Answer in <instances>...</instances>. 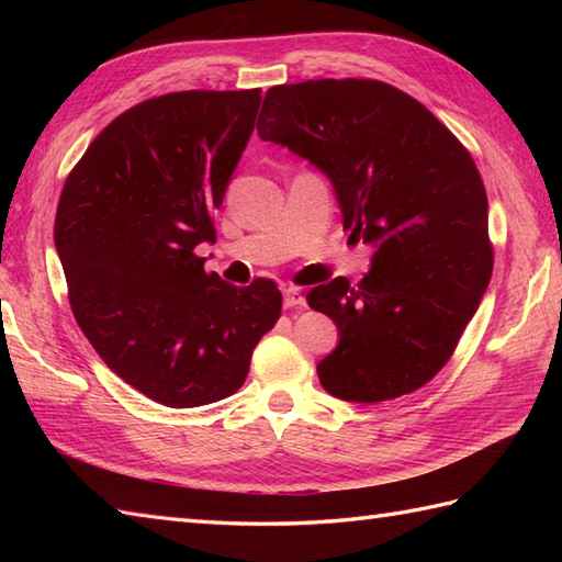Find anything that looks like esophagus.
<instances>
[{
	"label": "esophagus",
	"instance_id": "1",
	"mask_svg": "<svg viewBox=\"0 0 562 562\" xmlns=\"http://www.w3.org/2000/svg\"><path fill=\"white\" fill-rule=\"evenodd\" d=\"M282 294H284V308H304L306 306V296L302 294L300 288H288Z\"/></svg>",
	"mask_w": 562,
	"mask_h": 562
}]
</instances>
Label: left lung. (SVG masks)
Instances as JSON below:
<instances>
[{
  "mask_svg": "<svg viewBox=\"0 0 562 562\" xmlns=\"http://www.w3.org/2000/svg\"><path fill=\"white\" fill-rule=\"evenodd\" d=\"M324 171L342 226L374 246L372 270L308 292L340 342L318 362L330 396L398 398L425 386L457 350L493 274L487 195L471 151L420 101L379 79L272 87L258 117Z\"/></svg>",
  "mask_w": 562,
  "mask_h": 562,
  "instance_id": "left-lung-1",
  "label": "left lung"
}]
</instances>
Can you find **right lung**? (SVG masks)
<instances>
[{"label": "right lung", "mask_w": 562, "mask_h": 562, "mask_svg": "<svg viewBox=\"0 0 562 562\" xmlns=\"http://www.w3.org/2000/svg\"><path fill=\"white\" fill-rule=\"evenodd\" d=\"M260 89L176 91L115 117L69 171L55 214L69 306L113 372L169 408L232 396L278 324V284L205 272L212 212L260 109Z\"/></svg>", "instance_id": "add662e5"}]
</instances>
